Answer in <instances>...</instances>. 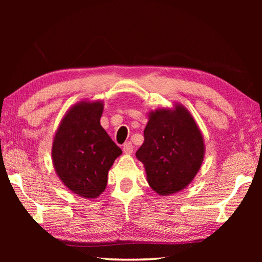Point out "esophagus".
<instances>
[{
	"label": "esophagus",
	"instance_id": "obj_1",
	"mask_svg": "<svg viewBox=\"0 0 262 262\" xmlns=\"http://www.w3.org/2000/svg\"><path fill=\"white\" fill-rule=\"evenodd\" d=\"M133 149H134V146H133V144L130 142H127L122 145V151H124L125 154H132Z\"/></svg>",
	"mask_w": 262,
	"mask_h": 262
}]
</instances>
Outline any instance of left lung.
<instances>
[{"label":"left lung","mask_w":262,"mask_h":262,"mask_svg":"<svg viewBox=\"0 0 262 262\" xmlns=\"http://www.w3.org/2000/svg\"><path fill=\"white\" fill-rule=\"evenodd\" d=\"M205 142L189 110L181 103L148 113L144 143L136 158L144 164L149 187L160 196L179 192L202 168Z\"/></svg>","instance_id":"8db88e82"}]
</instances>
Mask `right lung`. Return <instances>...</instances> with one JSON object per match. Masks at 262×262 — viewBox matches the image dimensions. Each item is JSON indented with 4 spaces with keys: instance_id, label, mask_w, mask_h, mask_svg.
Wrapping results in <instances>:
<instances>
[{
    "instance_id": "add662e5",
    "label": "right lung",
    "mask_w": 262,
    "mask_h": 262,
    "mask_svg": "<svg viewBox=\"0 0 262 262\" xmlns=\"http://www.w3.org/2000/svg\"><path fill=\"white\" fill-rule=\"evenodd\" d=\"M102 113L100 100L75 103L66 111L53 140L55 172L66 188L86 199L104 191L108 172L122 153L100 125Z\"/></svg>"
}]
</instances>
